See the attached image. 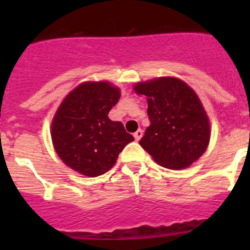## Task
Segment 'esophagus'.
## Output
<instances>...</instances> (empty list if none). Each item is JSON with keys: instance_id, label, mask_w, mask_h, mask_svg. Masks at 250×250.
I'll return each instance as SVG.
<instances>
[{"instance_id": "34e87169", "label": "esophagus", "mask_w": 250, "mask_h": 250, "mask_svg": "<svg viewBox=\"0 0 250 250\" xmlns=\"http://www.w3.org/2000/svg\"><path fill=\"white\" fill-rule=\"evenodd\" d=\"M143 134H144V132H143V130H141V129L136 130V131L134 132V138H135V140H136V141L140 140L141 136H143Z\"/></svg>"}]
</instances>
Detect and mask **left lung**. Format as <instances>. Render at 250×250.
<instances>
[{"label": "left lung", "instance_id": "left-lung-1", "mask_svg": "<svg viewBox=\"0 0 250 250\" xmlns=\"http://www.w3.org/2000/svg\"><path fill=\"white\" fill-rule=\"evenodd\" d=\"M146 96V127L140 145L161 167L185 169L200 158L210 140L209 119L198 95L184 81L159 77L134 87Z\"/></svg>", "mask_w": 250, "mask_h": 250}]
</instances>
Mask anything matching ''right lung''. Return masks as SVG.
I'll return each mask as SVG.
<instances>
[{
	"label": "right lung",
	"mask_w": 250,
	"mask_h": 250,
	"mask_svg": "<svg viewBox=\"0 0 250 250\" xmlns=\"http://www.w3.org/2000/svg\"><path fill=\"white\" fill-rule=\"evenodd\" d=\"M120 90L107 81L83 83L63 99L51 125V138L60 159L83 175L109 171L119 154L134 140L109 111Z\"/></svg>",
	"instance_id": "add662e5"
}]
</instances>
